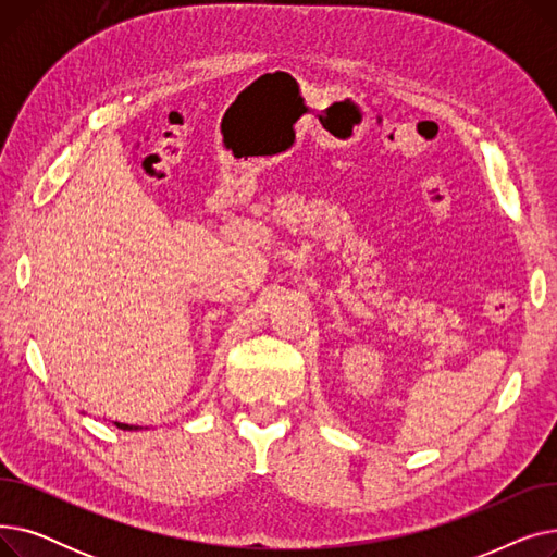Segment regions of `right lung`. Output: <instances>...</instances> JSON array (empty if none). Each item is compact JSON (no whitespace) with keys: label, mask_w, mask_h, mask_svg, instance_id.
I'll use <instances>...</instances> for the list:
<instances>
[{"label":"right lung","mask_w":557,"mask_h":557,"mask_svg":"<svg viewBox=\"0 0 557 557\" xmlns=\"http://www.w3.org/2000/svg\"><path fill=\"white\" fill-rule=\"evenodd\" d=\"M116 426H120V429H135V426H128V424H120V422H114Z\"/></svg>","instance_id":"right-lung-1"}]
</instances>
